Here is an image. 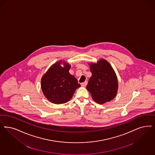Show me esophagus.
Instances as JSON below:
<instances>
[{
    "label": "esophagus",
    "instance_id": "34e87169",
    "mask_svg": "<svg viewBox=\"0 0 155 155\" xmlns=\"http://www.w3.org/2000/svg\"><path fill=\"white\" fill-rule=\"evenodd\" d=\"M87 81H85L84 82H83V83H81V85L82 86H83V87H85L86 85H87Z\"/></svg>",
    "mask_w": 155,
    "mask_h": 155
}]
</instances>
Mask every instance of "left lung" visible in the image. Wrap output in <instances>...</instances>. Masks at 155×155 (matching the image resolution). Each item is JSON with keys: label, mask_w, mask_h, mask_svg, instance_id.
<instances>
[{"label": "left lung", "mask_w": 155, "mask_h": 155, "mask_svg": "<svg viewBox=\"0 0 155 155\" xmlns=\"http://www.w3.org/2000/svg\"><path fill=\"white\" fill-rule=\"evenodd\" d=\"M91 72L86 89L97 103L102 104L110 101L116 96L118 85L117 75L107 60L100 59L97 63H89Z\"/></svg>", "instance_id": "1"}]
</instances>
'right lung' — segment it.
Instances as JSON below:
<instances>
[{
	"label": "right lung",
	"mask_w": 155,
	"mask_h": 155,
	"mask_svg": "<svg viewBox=\"0 0 155 155\" xmlns=\"http://www.w3.org/2000/svg\"><path fill=\"white\" fill-rule=\"evenodd\" d=\"M70 64L60 60L51 66L43 75L41 89L49 101L55 104H64L69 101L75 90L80 87L74 76L70 74Z\"/></svg>",
	"instance_id": "right-lung-1"
}]
</instances>
